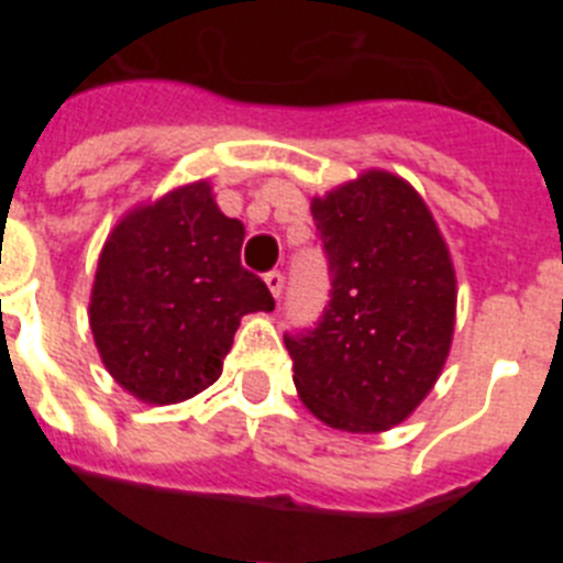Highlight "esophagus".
<instances>
[{
  "label": "esophagus",
  "instance_id": "1",
  "mask_svg": "<svg viewBox=\"0 0 563 563\" xmlns=\"http://www.w3.org/2000/svg\"><path fill=\"white\" fill-rule=\"evenodd\" d=\"M265 285H267V290L273 292V298H278L282 296V290H285V273L282 271L265 273Z\"/></svg>",
  "mask_w": 563,
  "mask_h": 563
}]
</instances>
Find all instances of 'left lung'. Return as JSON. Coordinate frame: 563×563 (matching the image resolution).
I'll use <instances>...</instances> for the list:
<instances>
[{
	"mask_svg": "<svg viewBox=\"0 0 563 563\" xmlns=\"http://www.w3.org/2000/svg\"><path fill=\"white\" fill-rule=\"evenodd\" d=\"M330 262V305L318 324L287 332L292 383L332 429L377 434L429 395L449 357L456 276L420 194L366 172L312 200Z\"/></svg>",
	"mask_w": 563,
	"mask_h": 563,
	"instance_id": "obj_1",
	"label": "left lung"
}]
</instances>
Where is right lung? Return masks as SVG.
<instances>
[{"label": "right lung", "mask_w": 563, "mask_h": 563, "mask_svg": "<svg viewBox=\"0 0 563 563\" xmlns=\"http://www.w3.org/2000/svg\"><path fill=\"white\" fill-rule=\"evenodd\" d=\"M245 225L217 208L208 183L129 211L109 233L89 298V327L109 375L129 395L168 406L222 375L247 312L273 296L239 262Z\"/></svg>", "instance_id": "right-lung-1"}]
</instances>
